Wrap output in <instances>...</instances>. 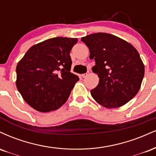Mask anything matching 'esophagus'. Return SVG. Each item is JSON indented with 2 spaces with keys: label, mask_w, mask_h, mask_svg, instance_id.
<instances>
[{
  "label": "esophagus",
  "mask_w": 156,
  "mask_h": 156,
  "mask_svg": "<svg viewBox=\"0 0 156 156\" xmlns=\"http://www.w3.org/2000/svg\"><path fill=\"white\" fill-rule=\"evenodd\" d=\"M89 74H90L89 71H87V73H85V74H81V76H82V77H83V78H85V77H86V76H88Z\"/></svg>",
  "instance_id": "34e87169"
}]
</instances>
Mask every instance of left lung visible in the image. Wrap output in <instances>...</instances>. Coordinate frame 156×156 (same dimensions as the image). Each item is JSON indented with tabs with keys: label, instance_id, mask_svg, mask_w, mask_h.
I'll return each instance as SVG.
<instances>
[{
	"label": "left lung",
	"instance_id": "1",
	"mask_svg": "<svg viewBox=\"0 0 156 156\" xmlns=\"http://www.w3.org/2000/svg\"><path fill=\"white\" fill-rule=\"evenodd\" d=\"M81 40L88 47L92 68L99 82L91 96L100 105L117 108L125 105L140 90L144 66L140 54L131 44L112 34L97 33Z\"/></svg>",
	"mask_w": 156,
	"mask_h": 156
}]
</instances>
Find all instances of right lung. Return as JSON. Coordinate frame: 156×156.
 Segmentation results:
<instances>
[{
    "mask_svg": "<svg viewBox=\"0 0 156 156\" xmlns=\"http://www.w3.org/2000/svg\"><path fill=\"white\" fill-rule=\"evenodd\" d=\"M76 38H49L30 47L16 68V86L27 104L41 112L66 102L79 76L71 72L70 52Z\"/></svg>",
    "mask_w": 156,
    "mask_h": 156,
    "instance_id": "add662e5",
    "label": "right lung"
}]
</instances>
